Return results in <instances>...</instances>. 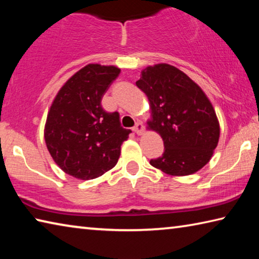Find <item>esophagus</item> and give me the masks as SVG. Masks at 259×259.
Masks as SVG:
<instances>
[{
  "label": "esophagus",
  "instance_id": "34e87169",
  "mask_svg": "<svg viewBox=\"0 0 259 259\" xmlns=\"http://www.w3.org/2000/svg\"><path fill=\"white\" fill-rule=\"evenodd\" d=\"M144 130H145V128H144V124L142 123V122H137V123H136L134 126V131L137 135H143Z\"/></svg>",
  "mask_w": 259,
  "mask_h": 259
}]
</instances>
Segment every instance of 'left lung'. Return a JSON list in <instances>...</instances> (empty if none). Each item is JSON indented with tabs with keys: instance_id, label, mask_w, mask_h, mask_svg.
<instances>
[{
	"instance_id": "obj_1",
	"label": "left lung",
	"mask_w": 259,
	"mask_h": 259,
	"mask_svg": "<svg viewBox=\"0 0 259 259\" xmlns=\"http://www.w3.org/2000/svg\"><path fill=\"white\" fill-rule=\"evenodd\" d=\"M136 85L150 104L147 129L159 134L164 144L163 154L151 160V165L178 177L202 169L221 135L216 112L204 91L181 69L164 63L144 68Z\"/></svg>"
}]
</instances>
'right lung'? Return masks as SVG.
I'll return each instance as SVG.
<instances>
[{
	"label": "right lung",
	"mask_w": 259,
	"mask_h": 259,
	"mask_svg": "<svg viewBox=\"0 0 259 259\" xmlns=\"http://www.w3.org/2000/svg\"><path fill=\"white\" fill-rule=\"evenodd\" d=\"M121 69L88 64L64 83L45 125L47 148L56 164L74 178L89 181L115 166L122 143L131 133L119 113H107L102 98Z\"/></svg>",
	"instance_id": "right-lung-1"
}]
</instances>
